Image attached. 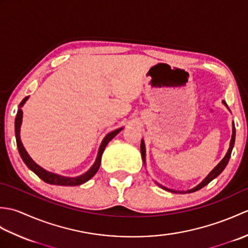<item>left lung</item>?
Segmentation results:
<instances>
[{"instance_id": "1", "label": "left lung", "mask_w": 248, "mask_h": 248, "mask_svg": "<svg viewBox=\"0 0 248 248\" xmlns=\"http://www.w3.org/2000/svg\"><path fill=\"white\" fill-rule=\"evenodd\" d=\"M223 104L225 105L226 108H227L229 109L228 105L226 104L225 101H223ZM229 110H230V109H229ZM234 140H235V128H234V124L232 123V135H231V140H230V144H229V149H228V151H227V154H226V155L223 157V160L220 161V162L218 163V164H217V166H215L211 171L209 172V175H208L207 177H205V178L203 179V180H202V182H200L199 184H197L196 186H194L193 188H189V189H187V191H175V189H171V188H168V187H166V186H161L160 183H157V182H155V183H156L157 186H159L160 187H162L163 189H165V191H168V192H171V193L186 194V193H194V192L198 191V189L202 188L203 186H207L208 183L211 182V181L213 180V179H215L217 176H219L220 173H222V171L225 170V167L227 166L228 162H229L230 155H231V151H232V149H233ZM140 154H141V159H143L144 164H145V166H146V147H145V141H144V140H141V141H140Z\"/></svg>"}]
</instances>
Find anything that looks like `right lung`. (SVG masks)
I'll list each match as a JSON object with an SVG mask.
<instances>
[{
  "label": "right lung",
  "mask_w": 248,
  "mask_h": 248,
  "mask_svg": "<svg viewBox=\"0 0 248 248\" xmlns=\"http://www.w3.org/2000/svg\"><path fill=\"white\" fill-rule=\"evenodd\" d=\"M29 98H30L29 96L25 97L19 104L17 116H16V119H15V133H16V140H17V147H18L19 154H20L21 157H22L23 162L25 163V165L28 166L31 171L35 172L36 175L41 179V180H44L45 182L49 183V184H54V186H81V184L87 182L89 179H92L98 171L99 167H100V163H101V156H102L105 147H107V145L109 143V141L112 140L124 128L116 129L104 136V139L102 140L101 144H100L96 161H94L92 167L89 168L87 171H85L84 173H82V175L77 176V177L62 176V175H59V173H55V172H52V171L45 170V168L39 166L36 162H34V160L31 159L30 155L28 154V151L25 150L22 141H21L20 129H21V124H22V117H23L22 107L25 104V102L28 101Z\"/></svg>",
  "instance_id": "1"
}]
</instances>
